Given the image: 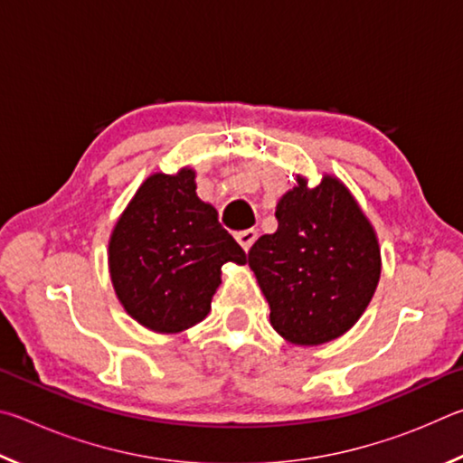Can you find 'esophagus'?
<instances>
[{
	"label": "esophagus",
	"mask_w": 463,
	"mask_h": 463,
	"mask_svg": "<svg viewBox=\"0 0 463 463\" xmlns=\"http://www.w3.org/2000/svg\"><path fill=\"white\" fill-rule=\"evenodd\" d=\"M237 241H239V245L242 249L249 250L250 247H253V242L257 241V231L247 229V231H242V232H237Z\"/></svg>",
	"instance_id": "obj_1"
}]
</instances>
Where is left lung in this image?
Returning <instances> with one entry per match:
<instances>
[{
	"label": "left lung",
	"mask_w": 463,
	"mask_h": 463,
	"mask_svg": "<svg viewBox=\"0 0 463 463\" xmlns=\"http://www.w3.org/2000/svg\"><path fill=\"white\" fill-rule=\"evenodd\" d=\"M276 218L278 231L257 239L247 260L271 326L294 345L333 341L357 323L380 281L373 226L333 175L317 187L298 175Z\"/></svg>",
	"instance_id": "left-lung-1"
}]
</instances>
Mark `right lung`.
I'll return each instance as SVG.
<instances>
[{"label": "right lung", "mask_w": 463, "mask_h": 463, "mask_svg": "<svg viewBox=\"0 0 463 463\" xmlns=\"http://www.w3.org/2000/svg\"><path fill=\"white\" fill-rule=\"evenodd\" d=\"M245 265L241 245L195 194V171L153 174L116 222L109 278L128 315L155 333H182L208 317L224 263Z\"/></svg>", "instance_id": "obj_1"}]
</instances>
